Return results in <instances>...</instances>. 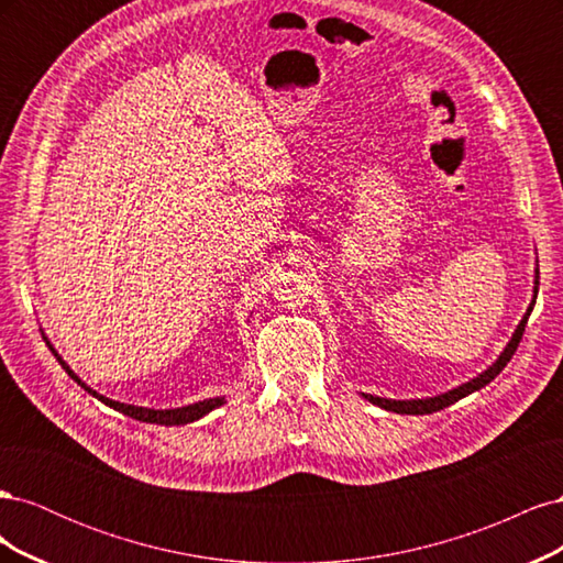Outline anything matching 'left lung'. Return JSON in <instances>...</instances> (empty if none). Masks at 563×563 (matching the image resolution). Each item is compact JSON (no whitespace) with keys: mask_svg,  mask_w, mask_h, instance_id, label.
Here are the masks:
<instances>
[{"mask_svg":"<svg viewBox=\"0 0 563 563\" xmlns=\"http://www.w3.org/2000/svg\"><path fill=\"white\" fill-rule=\"evenodd\" d=\"M538 279H540V272L536 269V288H533V300H531V305H528V310H526L523 319L519 321V327H517L512 340H509V343H507V347L500 352V356H498L496 362H493L484 373H479V376L472 378L470 383H463V385L455 387V389L444 391V395L428 397V399H404V401H401V399H383V397H373V395H362V397L368 399L371 404H376V406L385 408V411H391V413H401V416H424V413L441 411V408H446V406L455 404L457 399H463V397L472 395V391H476V389H482L484 385H488V383H490L493 378H496L498 373L507 366V362L512 360L517 347H519V343H521L526 321H528V317H531L536 298H538V284H540Z\"/></svg>","mask_w":563,"mask_h":563,"instance_id":"obj_1","label":"left lung"}]
</instances>
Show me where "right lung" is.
I'll return each instance as SVG.
<instances>
[{
  "mask_svg": "<svg viewBox=\"0 0 563 563\" xmlns=\"http://www.w3.org/2000/svg\"><path fill=\"white\" fill-rule=\"evenodd\" d=\"M48 347H51V352H54L56 360L60 362V366L65 368L67 376H70L77 385H81L84 389H87L89 395H93L96 399L108 404L110 408H114V411L124 413V416H129V418L141 420V422H155V424H187V422H195V420L203 418L207 413H211L213 408L225 404V397H213V399H203V401L187 404V406H180V408H164V411L159 408V411H157V408H145V406H131V404H122V401H112V399H108V397H103V395H98V391L91 389L87 383H81L77 373L60 360V354L54 350V345L48 343Z\"/></svg>",
  "mask_w": 563,
  "mask_h": 563,
  "instance_id": "add662e5",
  "label": "right lung"
}]
</instances>
